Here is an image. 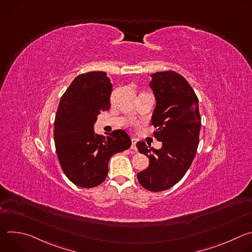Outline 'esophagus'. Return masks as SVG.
<instances>
[{
    "mask_svg": "<svg viewBox=\"0 0 252 252\" xmlns=\"http://www.w3.org/2000/svg\"><path fill=\"white\" fill-rule=\"evenodd\" d=\"M130 149H131L134 153L137 151V149H136V139H135V138H132V139H131V147H130Z\"/></svg>",
    "mask_w": 252,
    "mask_h": 252,
    "instance_id": "obj_1",
    "label": "esophagus"
}]
</instances>
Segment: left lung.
Listing matches in <instances>:
<instances>
[{
    "label": "left lung",
    "mask_w": 252,
    "mask_h": 252,
    "mask_svg": "<svg viewBox=\"0 0 252 252\" xmlns=\"http://www.w3.org/2000/svg\"><path fill=\"white\" fill-rule=\"evenodd\" d=\"M150 87L157 99L152 123L155 137L162 142L156 150L138 141L136 148L150 158L149 167L137 173L142 188L150 191L170 189L189 168L199 143L201 119L198 98L189 82L175 71L151 75Z\"/></svg>",
    "instance_id": "left-lung-1"
}]
</instances>
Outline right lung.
Instances as JSON below:
<instances>
[{"label":"right lung","mask_w":252,"mask_h":252,"mask_svg":"<svg viewBox=\"0 0 252 252\" xmlns=\"http://www.w3.org/2000/svg\"><path fill=\"white\" fill-rule=\"evenodd\" d=\"M112 88L104 71H90L78 76L60 100L54 124L56 152L65 176L80 188L99 186L110 158L131 146L123 129L106 136L94 130L100 112L110 110Z\"/></svg>","instance_id":"1"}]
</instances>
